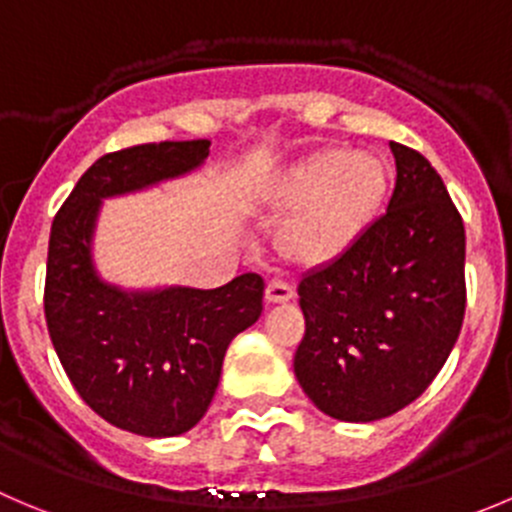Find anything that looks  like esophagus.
<instances>
[{"label": "esophagus", "mask_w": 512, "mask_h": 512, "mask_svg": "<svg viewBox=\"0 0 512 512\" xmlns=\"http://www.w3.org/2000/svg\"><path fill=\"white\" fill-rule=\"evenodd\" d=\"M291 296H294V289L289 284H284V281H271L266 286V304H286Z\"/></svg>", "instance_id": "34e87169"}]
</instances>
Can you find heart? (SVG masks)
<instances>
[{
    "label": "heart",
    "mask_w": 512,
    "mask_h": 512,
    "mask_svg": "<svg viewBox=\"0 0 512 512\" xmlns=\"http://www.w3.org/2000/svg\"><path fill=\"white\" fill-rule=\"evenodd\" d=\"M392 186L387 160L369 150L324 148L271 175L259 206L281 218L276 251L299 269H326L359 246Z\"/></svg>",
    "instance_id": "1"
}]
</instances>
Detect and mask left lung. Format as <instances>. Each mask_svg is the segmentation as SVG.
Masks as SVG:
<instances>
[{"mask_svg": "<svg viewBox=\"0 0 512 512\" xmlns=\"http://www.w3.org/2000/svg\"><path fill=\"white\" fill-rule=\"evenodd\" d=\"M387 213L349 256L299 281L294 374L324 415L374 422L415 402L460 337L465 226L430 160L389 143Z\"/></svg>", "mask_w": 512, "mask_h": 512, "instance_id": "8db88e82", "label": "left lung"}]
</instances>
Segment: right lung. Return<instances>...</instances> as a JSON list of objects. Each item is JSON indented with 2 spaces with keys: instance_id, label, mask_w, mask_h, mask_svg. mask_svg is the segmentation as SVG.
Listing matches in <instances>:
<instances>
[{
  "instance_id": "obj_1",
  "label": "right lung",
  "mask_w": 512,
  "mask_h": 512,
  "mask_svg": "<svg viewBox=\"0 0 512 512\" xmlns=\"http://www.w3.org/2000/svg\"><path fill=\"white\" fill-rule=\"evenodd\" d=\"M211 140L150 143L102 155L52 221L45 319L77 394L110 425L175 437L201 422L236 334L264 311V281L218 289H125L100 274L95 233L107 198L150 191L206 165Z\"/></svg>"
}]
</instances>
